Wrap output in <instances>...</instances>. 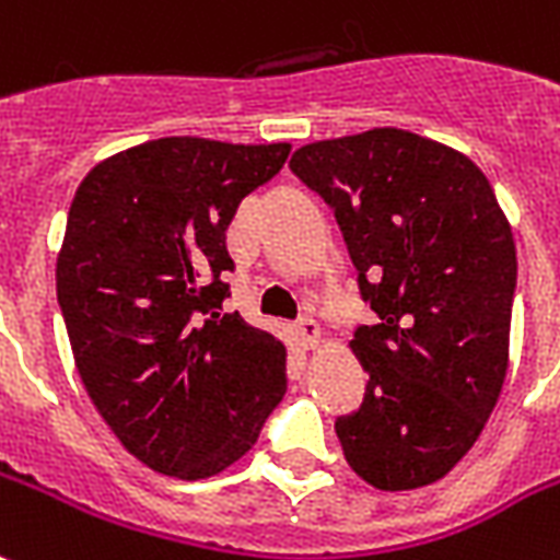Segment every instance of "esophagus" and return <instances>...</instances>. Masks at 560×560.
I'll return each instance as SVG.
<instances>
[{
    "label": "esophagus",
    "instance_id": "obj_1",
    "mask_svg": "<svg viewBox=\"0 0 560 560\" xmlns=\"http://www.w3.org/2000/svg\"><path fill=\"white\" fill-rule=\"evenodd\" d=\"M296 328H299V337L305 340V347H314L319 337V323L311 314H302V317L296 319Z\"/></svg>",
    "mask_w": 560,
    "mask_h": 560
}]
</instances>
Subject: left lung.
<instances>
[{
	"label": "left lung",
	"instance_id": "1",
	"mask_svg": "<svg viewBox=\"0 0 560 560\" xmlns=\"http://www.w3.org/2000/svg\"><path fill=\"white\" fill-rule=\"evenodd\" d=\"M335 208L375 311L352 349L370 375L335 420L349 467L378 490L443 479L479 441L508 370L517 249L493 187L455 149L373 128L293 152Z\"/></svg>",
	"mask_w": 560,
	"mask_h": 560
}]
</instances>
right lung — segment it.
Masks as SVG:
<instances>
[{"instance_id":"add662e5","label":"right lung","mask_w":560,"mask_h":560,"mask_svg":"<svg viewBox=\"0 0 560 560\" xmlns=\"http://www.w3.org/2000/svg\"><path fill=\"white\" fill-rule=\"evenodd\" d=\"M288 155V143L161 138L75 190L55 270L75 366L119 443L164 476L234 464L288 394L281 340L223 314L225 232Z\"/></svg>"}]
</instances>
